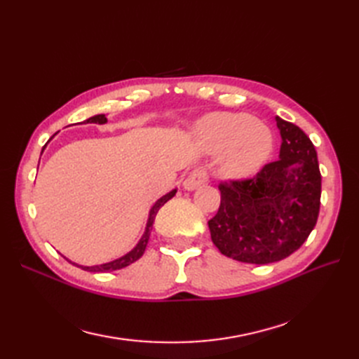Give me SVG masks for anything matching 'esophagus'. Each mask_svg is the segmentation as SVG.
I'll return each instance as SVG.
<instances>
[{"label":"esophagus","mask_w":359,"mask_h":359,"mask_svg":"<svg viewBox=\"0 0 359 359\" xmlns=\"http://www.w3.org/2000/svg\"><path fill=\"white\" fill-rule=\"evenodd\" d=\"M206 181H208V173H206V170L203 168H198L193 172H190V175L184 180L182 187L191 191V190H196L198 187L203 186Z\"/></svg>","instance_id":"esophagus-1"}]
</instances>
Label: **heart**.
Returning <instances> with one entry per match:
<instances>
[{
	"label": "heart",
	"mask_w": 359,
	"mask_h": 359,
	"mask_svg": "<svg viewBox=\"0 0 359 359\" xmlns=\"http://www.w3.org/2000/svg\"><path fill=\"white\" fill-rule=\"evenodd\" d=\"M196 136L208 154H220L219 173L226 180L255 175L273 151L269 128L245 114L215 112L196 124Z\"/></svg>",
	"instance_id": "obj_1"
}]
</instances>
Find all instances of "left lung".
<instances>
[{"mask_svg": "<svg viewBox=\"0 0 359 359\" xmlns=\"http://www.w3.org/2000/svg\"><path fill=\"white\" fill-rule=\"evenodd\" d=\"M281 147L277 161L253 178L222 182L220 208L208 222L220 253L265 265L290 256L316 226L322 177L318 154L302 130L276 116Z\"/></svg>", "mask_w": 359, "mask_h": 359, "instance_id": "obj_1", "label": "left lung"}]
</instances>
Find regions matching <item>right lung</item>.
Returning <instances> with one entry per match:
<instances>
[{
	"instance_id": "obj_1",
	"label": "right lung",
	"mask_w": 359,
	"mask_h": 359,
	"mask_svg": "<svg viewBox=\"0 0 359 359\" xmlns=\"http://www.w3.org/2000/svg\"><path fill=\"white\" fill-rule=\"evenodd\" d=\"M90 123H94V124H106V123H107V118H106V115L100 114V115H94V116H91V118H88V119H85V121H83V124H90ZM50 139H52V137H50ZM45 147H46V145H45ZM41 153H43V151H41ZM175 193H177V189H173L172 191L166 193L165 196H161V198L153 205V208L149 210L148 222H147V227H145V232H144L142 238H140L139 243L136 244V247H135L133 250H130V252H128L127 255H124V256H121V257H118V259H115V260H111V262H106V264H102V265H93V266H83V265H78V264L72 262V260H69V259H67V260H69L70 264L76 265L78 268H82V269H85V271H90V273H111V271L121 269V268L128 266L130 264L136 262V260H137L140 256H142L144 252H145L148 240H149V235H151V231H153L154 219H156V215H157L158 210H160L161 206L165 205L169 199H172L173 196H175Z\"/></svg>"
}]
</instances>
